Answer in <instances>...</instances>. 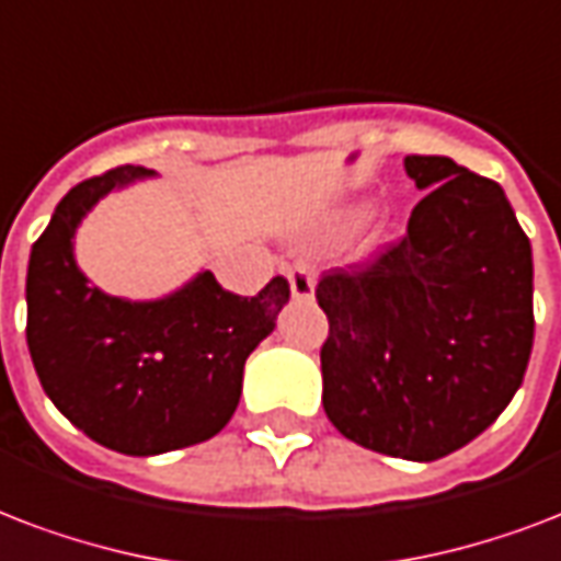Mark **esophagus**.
<instances>
[{"label":"esophagus","instance_id":"34e87169","mask_svg":"<svg viewBox=\"0 0 561 561\" xmlns=\"http://www.w3.org/2000/svg\"><path fill=\"white\" fill-rule=\"evenodd\" d=\"M288 285L290 294L297 299L314 297V264L311 262H294L288 267Z\"/></svg>","mask_w":561,"mask_h":561}]
</instances>
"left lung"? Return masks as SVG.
<instances>
[{
    "instance_id": "obj_1",
    "label": "left lung",
    "mask_w": 561,
    "mask_h": 561,
    "mask_svg": "<svg viewBox=\"0 0 561 561\" xmlns=\"http://www.w3.org/2000/svg\"><path fill=\"white\" fill-rule=\"evenodd\" d=\"M426 196L400 241L320 276L323 409L367 450L450 456L497 421L524 382L533 250L497 182L453 158L405 156Z\"/></svg>"
}]
</instances>
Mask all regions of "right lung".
<instances>
[{"label": "right lung", "instance_id": "add662e5", "mask_svg": "<svg viewBox=\"0 0 561 561\" xmlns=\"http://www.w3.org/2000/svg\"><path fill=\"white\" fill-rule=\"evenodd\" d=\"M147 167H114L64 196L34 241L25 276V341L46 397L81 433L126 456L208 442L238 409L243 362L276 327L288 279L255 297L199 273L173 297L131 302L88 285L72 234L100 196Z\"/></svg>", "mask_w": 561, "mask_h": 561}]
</instances>
